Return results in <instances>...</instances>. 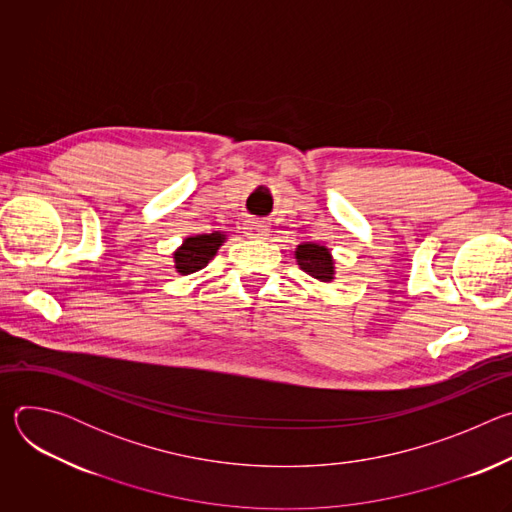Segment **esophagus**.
<instances>
[{
  "instance_id": "esophagus-1",
  "label": "esophagus",
  "mask_w": 512,
  "mask_h": 512,
  "mask_svg": "<svg viewBox=\"0 0 512 512\" xmlns=\"http://www.w3.org/2000/svg\"><path fill=\"white\" fill-rule=\"evenodd\" d=\"M245 235L249 239H267L269 237V227L259 223V221H247L245 225Z\"/></svg>"
}]
</instances>
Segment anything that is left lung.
Listing matches in <instances>:
<instances>
[{
	"label": "left lung",
	"mask_w": 512,
	"mask_h": 512,
	"mask_svg": "<svg viewBox=\"0 0 512 512\" xmlns=\"http://www.w3.org/2000/svg\"><path fill=\"white\" fill-rule=\"evenodd\" d=\"M300 269H304L310 277L330 283L334 279V257L328 247L318 243H302L294 251Z\"/></svg>",
	"instance_id": "8db88e82"
}]
</instances>
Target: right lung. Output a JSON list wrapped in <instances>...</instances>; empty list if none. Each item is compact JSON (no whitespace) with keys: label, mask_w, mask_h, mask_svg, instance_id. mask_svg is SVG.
Segmentation results:
<instances>
[{"label":"right lung","mask_w":512,"mask_h":512,"mask_svg":"<svg viewBox=\"0 0 512 512\" xmlns=\"http://www.w3.org/2000/svg\"><path fill=\"white\" fill-rule=\"evenodd\" d=\"M227 241V235L221 231L204 233L186 237L182 245L174 251V267L180 275L194 273L208 265V261L221 249V245Z\"/></svg>","instance_id":"right-lung-1"}]
</instances>
